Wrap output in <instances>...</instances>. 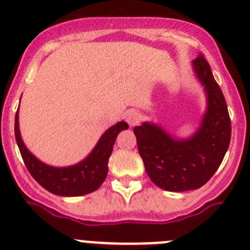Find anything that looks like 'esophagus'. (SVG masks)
<instances>
[{
	"instance_id": "obj_1",
	"label": "esophagus",
	"mask_w": 250,
	"mask_h": 250,
	"mask_svg": "<svg viewBox=\"0 0 250 250\" xmlns=\"http://www.w3.org/2000/svg\"><path fill=\"white\" fill-rule=\"evenodd\" d=\"M139 118H141V116H139L138 112L136 111H129L127 113V116H125V120H127L129 127H134V125H137Z\"/></svg>"
}]
</instances>
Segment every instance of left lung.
Wrapping results in <instances>:
<instances>
[{"label": "left lung", "instance_id": "obj_1", "mask_svg": "<svg viewBox=\"0 0 250 250\" xmlns=\"http://www.w3.org/2000/svg\"><path fill=\"white\" fill-rule=\"evenodd\" d=\"M192 70L206 95L199 128L188 138H179L154 122L133 129L148 176L158 188L171 192L205 185L220 167L230 142L227 104L209 64L200 55L192 60Z\"/></svg>", "mask_w": 250, "mask_h": 250}]
</instances>
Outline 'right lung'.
<instances>
[{
	"mask_svg": "<svg viewBox=\"0 0 250 250\" xmlns=\"http://www.w3.org/2000/svg\"><path fill=\"white\" fill-rule=\"evenodd\" d=\"M18 111L15 120L16 141L28 171L39 185L54 195L67 197L87 195L102 185L108 172V159L118 133L128 129L125 121L109 127L85 159L69 167H53L39 160L25 146L21 136Z\"/></svg>",
	"mask_w": 250,
	"mask_h": 250,
	"instance_id": "right-lung-1",
	"label": "right lung"
}]
</instances>
